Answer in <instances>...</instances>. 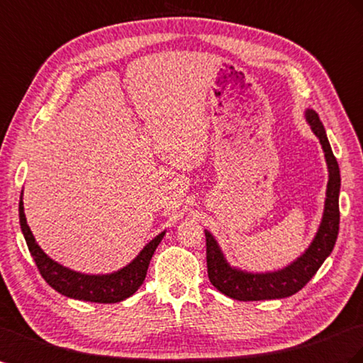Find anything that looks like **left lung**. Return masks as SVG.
<instances>
[{
	"instance_id": "8db88e82",
	"label": "left lung",
	"mask_w": 363,
	"mask_h": 363,
	"mask_svg": "<svg viewBox=\"0 0 363 363\" xmlns=\"http://www.w3.org/2000/svg\"><path fill=\"white\" fill-rule=\"evenodd\" d=\"M303 117L313 134L318 137L328 169L324 212H322L319 228L308 247L296 259H293L286 267L273 272H247L232 266L224 257L218 241L208 229H204L209 279L215 289L232 299L264 301L295 295L315 277L336 244L339 232V164L331 151L325 128L319 121L318 113L307 108L303 111Z\"/></svg>"
}]
</instances>
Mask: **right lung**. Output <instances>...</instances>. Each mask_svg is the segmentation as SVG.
<instances>
[{
	"label": "right lung",
	"instance_id": "right-lung-1",
	"mask_svg": "<svg viewBox=\"0 0 363 363\" xmlns=\"http://www.w3.org/2000/svg\"><path fill=\"white\" fill-rule=\"evenodd\" d=\"M23 195L24 191H21V197H19V224H21L27 247L30 250L39 273L47 281L48 286L67 298L97 303L121 302L133 296L139 290L146 278L152 255L163 240L166 230L154 237L139 252V255L122 269L111 273H97V275H94V273H81L52 259L36 242L27 224Z\"/></svg>",
	"mask_w": 363,
	"mask_h": 363
}]
</instances>
